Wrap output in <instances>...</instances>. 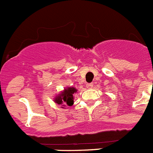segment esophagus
I'll list each match as a JSON object with an SVG mask.
<instances>
[{"label": "esophagus", "instance_id": "34e87169", "mask_svg": "<svg viewBox=\"0 0 153 153\" xmlns=\"http://www.w3.org/2000/svg\"><path fill=\"white\" fill-rule=\"evenodd\" d=\"M93 86H94V85H93V84H92V83H87V84H86V87L89 88V89H90V88H93Z\"/></svg>", "mask_w": 153, "mask_h": 153}]
</instances>
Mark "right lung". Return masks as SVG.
<instances>
[{"mask_svg": "<svg viewBox=\"0 0 153 153\" xmlns=\"http://www.w3.org/2000/svg\"><path fill=\"white\" fill-rule=\"evenodd\" d=\"M77 89L74 87H69L67 89H64V92H62L59 94V96L56 97L55 101L58 105H62L63 106L68 105L71 106L74 104V94L76 93ZM64 108V107H62Z\"/></svg>", "mask_w": 153, "mask_h": 153, "instance_id": "add662e5", "label": "right lung"}]
</instances>
